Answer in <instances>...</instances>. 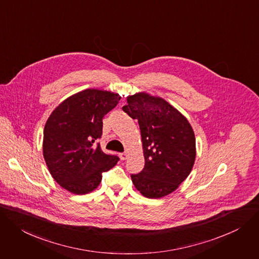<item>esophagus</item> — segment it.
<instances>
[{"label": "esophagus", "instance_id": "esophagus-1", "mask_svg": "<svg viewBox=\"0 0 259 259\" xmlns=\"http://www.w3.org/2000/svg\"><path fill=\"white\" fill-rule=\"evenodd\" d=\"M127 157H128V154H127V153H122V154H120V158H121L122 160H126Z\"/></svg>", "mask_w": 259, "mask_h": 259}]
</instances>
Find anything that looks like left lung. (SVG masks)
Returning <instances> with one entry per match:
<instances>
[{"instance_id":"left-lung-1","label":"left lung","mask_w":259,"mask_h":259,"mask_svg":"<svg viewBox=\"0 0 259 259\" xmlns=\"http://www.w3.org/2000/svg\"><path fill=\"white\" fill-rule=\"evenodd\" d=\"M123 110L138 121L142 134L145 167L131 176L135 188L148 198L176 191L195 162V135L190 123L166 100L146 92L128 96Z\"/></svg>"}]
</instances>
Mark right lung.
I'll list each match as a JSON object with an SVG mask.
<instances>
[{
  "label": "right lung",
  "mask_w": 259,
  "mask_h": 259,
  "mask_svg": "<svg viewBox=\"0 0 259 259\" xmlns=\"http://www.w3.org/2000/svg\"><path fill=\"white\" fill-rule=\"evenodd\" d=\"M119 94L87 89L61 102L46 121L43 157L55 181L73 194H87L99 186L102 172L119 158L102 152L103 116L116 106Z\"/></svg>",
  "instance_id": "add662e5"
}]
</instances>
